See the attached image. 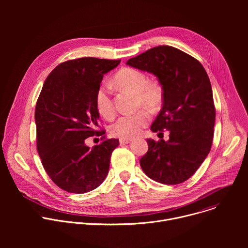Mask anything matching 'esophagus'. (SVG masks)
<instances>
[{
	"instance_id": "esophagus-1",
	"label": "esophagus",
	"mask_w": 248,
	"mask_h": 248,
	"mask_svg": "<svg viewBox=\"0 0 248 248\" xmlns=\"http://www.w3.org/2000/svg\"><path fill=\"white\" fill-rule=\"evenodd\" d=\"M130 142H131V140H130V139H123V138H121V139H120V143H121L122 145L128 144V143H130Z\"/></svg>"
}]
</instances>
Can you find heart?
<instances>
[{
    "mask_svg": "<svg viewBox=\"0 0 248 248\" xmlns=\"http://www.w3.org/2000/svg\"><path fill=\"white\" fill-rule=\"evenodd\" d=\"M114 82L117 86L135 93L137 107L144 106L150 111H156L163 103L164 92L162 86L158 82L149 81L147 76L141 70L124 67L115 75ZM95 105L98 113L105 119H111L115 115L111 91L106 84L97 89ZM149 121L150 113L146 109H141L134 114L119 118L112 124L111 133L123 139H130L139 135Z\"/></svg>",
    "mask_w": 248,
    "mask_h": 248,
    "instance_id": "heart-1",
    "label": "heart"
}]
</instances>
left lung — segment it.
Wrapping results in <instances>:
<instances>
[{
    "mask_svg": "<svg viewBox=\"0 0 248 248\" xmlns=\"http://www.w3.org/2000/svg\"><path fill=\"white\" fill-rule=\"evenodd\" d=\"M126 64L158 78L163 107L151 130H170L168 141L147 139L148 151L140 166L158 183L182 184L201 166L213 141L216 110L206 70L196 59L171 46L151 48Z\"/></svg>",
    "mask_w": 248,
    "mask_h": 248,
    "instance_id": "8db88e82",
    "label": "left lung"
}]
</instances>
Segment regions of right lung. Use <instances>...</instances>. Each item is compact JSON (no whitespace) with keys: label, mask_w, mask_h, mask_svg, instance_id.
<instances>
[{"label":"right lung","mask_w":248,"mask_h":248,"mask_svg":"<svg viewBox=\"0 0 248 248\" xmlns=\"http://www.w3.org/2000/svg\"><path fill=\"white\" fill-rule=\"evenodd\" d=\"M120 62L97 58L66 61L57 65L44 82L35 108L37 150L51 180L67 192L91 191L109 172L119 139H104L92 148L85 139L105 133L97 130L95 95L104 75Z\"/></svg>","instance_id":"obj_1"}]
</instances>
